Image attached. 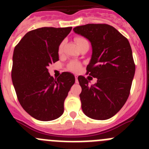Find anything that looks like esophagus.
I'll list each match as a JSON object with an SVG mask.
<instances>
[{"instance_id": "34e87169", "label": "esophagus", "mask_w": 149, "mask_h": 149, "mask_svg": "<svg viewBox=\"0 0 149 149\" xmlns=\"http://www.w3.org/2000/svg\"><path fill=\"white\" fill-rule=\"evenodd\" d=\"M74 77H75V82L77 83L78 82V81H77V75H76L75 74V75H74Z\"/></svg>"}]
</instances>
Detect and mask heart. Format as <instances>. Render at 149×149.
I'll use <instances>...</instances> for the list:
<instances>
[{
	"instance_id": "1",
	"label": "heart",
	"mask_w": 149,
	"mask_h": 149,
	"mask_svg": "<svg viewBox=\"0 0 149 149\" xmlns=\"http://www.w3.org/2000/svg\"><path fill=\"white\" fill-rule=\"evenodd\" d=\"M74 41H75L76 44H77V45H79L81 44L83 42L86 41V39H84V37H82V36H76V37L74 38ZM63 45H64V42H63L60 43V45H59V53H61L62 52V50H63ZM80 67H81V65H80L78 63H77V62H72V63H70V65H69V68H70L71 70L74 71V72L78 70L79 68H80Z\"/></svg>"
}]
</instances>
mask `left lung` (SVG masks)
I'll return each instance as SVG.
<instances>
[{
	"instance_id": "8db88e82",
	"label": "left lung",
	"mask_w": 149,
	"mask_h": 149,
	"mask_svg": "<svg viewBox=\"0 0 149 149\" xmlns=\"http://www.w3.org/2000/svg\"><path fill=\"white\" fill-rule=\"evenodd\" d=\"M73 30L91 42L93 54L86 74L97 78L92 86L84 76L77 78L82 88L80 98L83 112L91 119H110L122 109L130 94L135 74L130 43L106 24H88Z\"/></svg>"
}]
</instances>
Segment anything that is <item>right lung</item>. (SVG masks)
I'll use <instances>...</instances> for the list:
<instances>
[{"instance_id": "obj_1", "label": "right lung", "mask_w": 149, "mask_h": 149, "mask_svg": "<svg viewBox=\"0 0 149 149\" xmlns=\"http://www.w3.org/2000/svg\"><path fill=\"white\" fill-rule=\"evenodd\" d=\"M72 28L31 30L14 49L12 81L17 98L24 110L37 120L51 121L63 115L64 101L75 81L68 72L54 79L48 69L59 60V45Z\"/></svg>"}]
</instances>
